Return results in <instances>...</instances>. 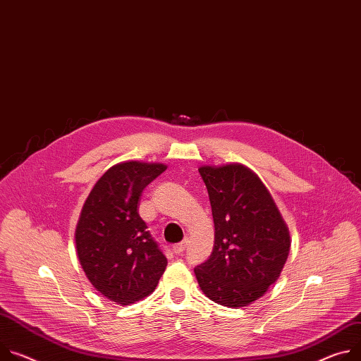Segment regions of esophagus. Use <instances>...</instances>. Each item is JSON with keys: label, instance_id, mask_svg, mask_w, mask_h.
I'll return each mask as SVG.
<instances>
[{"label": "esophagus", "instance_id": "obj_1", "mask_svg": "<svg viewBox=\"0 0 361 361\" xmlns=\"http://www.w3.org/2000/svg\"><path fill=\"white\" fill-rule=\"evenodd\" d=\"M187 243H188V240L185 239V240H183V242H180V243L174 245V246H173L174 253H181V252H184V250H185V247H187Z\"/></svg>", "mask_w": 361, "mask_h": 361}]
</instances>
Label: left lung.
Instances as JSON below:
<instances>
[{"instance_id": "obj_1", "label": "left lung", "mask_w": 361, "mask_h": 361, "mask_svg": "<svg viewBox=\"0 0 361 361\" xmlns=\"http://www.w3.org/2000/svg\"><path fill=\"white\" fill-rule=\"evenodd\" d=\"M214 221V246L194 268L207 298L219 305L246 307L279 278L290 249L288 226L271 192L242 164L203 166Z\"/></svg>"}]
</instances>
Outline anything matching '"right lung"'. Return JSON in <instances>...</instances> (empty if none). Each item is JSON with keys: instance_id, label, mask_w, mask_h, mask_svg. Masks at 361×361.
<instances>
[{"instance_id": "right-lung-1", "label": "right lung", "mask_w": 361, "mask_h": 361, "mask_svg": "<svg viewBox=\"0 0 361 361\" xmlns=\"http://www.w3.org/2000/svg\"><path fill=\"white\" fill-rule=\"evenodd\" d=\"M167 166L125 161L112 166L82 207L76 252L89 282L121 305L144 300L167 268V257L138 214L144 188Z\"/></svg>"}]
</instances>
